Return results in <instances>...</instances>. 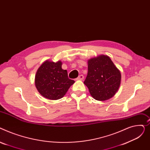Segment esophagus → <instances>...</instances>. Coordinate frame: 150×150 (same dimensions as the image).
Instances as JSON below:
<instances>
[{"label":"esophagus","instance_id":"1","mask_svg":"<svg viewBox=\"0 0 150 150\" xmlns=\"http://www.w3.org/2000/svg\"><path fill=\"white\" fill-rule=\"evenodd\" d=\"M83 79H84V76H83V75H82V74L79 75V77L77 78V80H81V81H82Z\"/></svg>","mask_w":150,"mask_h":150}]
</instances>
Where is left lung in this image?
I'll return each mask as SVG.
<instances>
[{
    "mask_svg": "<svg viewBox=\"0 0 150 150\" xmlns=\"http://www.w3.org/2000/svg\"><path fill=\"white\" fill-rule=\"evenodd\" d=\"M121 80L119 70L111 59L105 55L91 59L84 84L96 100H108L117 91Z\"/></svg>",
    "mask_w": 150,
    "mask_h": 150,
    "instance_id": "8db88e82",
    "label": "left lung"
}]
</instances>
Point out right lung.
I'll list each match as a JSON object with an SVG mask.
<instances>
[{"mask_svg":"<svg viewBox=\"0 0 150 150\" xmlns=\"http://www.w3.org/2000/svg\"><path fill=\"white\" fill-rule=\"evenodd\" d=\"M62 62L45 61L38 69L35 85L39 93L50 100H57L66 94L74 81L68 78L67 71L62 68Z\"/></svg>","mask_w":150,"mask_h":150,"instance_id":"right-lung-1","label":"right lung"}]
</instances>
